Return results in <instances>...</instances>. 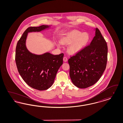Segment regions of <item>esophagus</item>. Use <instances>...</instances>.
<instances>
[{"mask_svg": "<svg viewBox=\"0 0 123 123\" xmlns=\"http://www.w3.org/2000/svg\"><path fill=\"white\" fill-rule=\"evenodd\" d=\"M63 61H64V62H66L68 61V59H67L66 57H64Z\"/></svg>", "mask_w": 123, "mask_h": 123, "instance_id": "esophagus-1", "label": "esophagus"}]
</instances>
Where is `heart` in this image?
Masks as SVG:
<instances>
[{"instance_id":"b5f03b06","label":"heart","mask_w":123,"mask_h":123,"mask_svg":"<svg viewBox=\"0 0 123 123\" xmlns=\"http://www.w3.org/2000/svg\"><path fill=\"white\" fill-rule=\"evenodd\" d=\"M90 41V36L88 33L74 30L67 33L61 38L60 42L62 45H69L68 48L69 53L75 55L80 53L88 45ZM58 47H60L58 44Z\"/></svg>"}]
</instances>
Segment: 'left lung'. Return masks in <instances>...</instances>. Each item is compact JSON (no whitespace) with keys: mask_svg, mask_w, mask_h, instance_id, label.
Wrapping results in <instances>:
<instances>
[{"mask_svg":"<svg viewBox=\"0 0 123 123\" xmlns=\"http://www.w3.org/2000/svg\"><path fill=\"white\" fill-rule=\"evenodd\" d=\"M90 45L68 60L70 76L77 88H85L97 82L105 70L107 60V46L97 28Z\"/></svg>","mask_w":123,"mask_h":123,"instance_id":"8db88e82","label":"left lung"}]
</instances>
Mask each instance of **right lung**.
<instances>
[{
  "label": "right lung",
  "instance_id": "obj_1",
  "mask_svg": "<svg viewBox=\"0 0 123 123\" xmlns=\"http://www.w3.org/2000/svg\"><path fill=\"white\" fill-rule=\"evenodd\" d=\"M50 28L51 25H47L28 28L16 47L15 60L20 76L30 87L39 90H46L52 86L59 68L63 64L64 54L32 53L27 47L26 40L28 33L40 32Z\"/></svg>",
  "mask_w": 123,
  "mask_h": 123
}]
</instances>
